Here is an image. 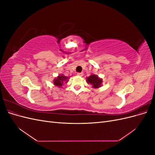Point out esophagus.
Masks as SVG:
<instances>
[{
  "label": "esophagus",
  "mask_w": 155,
  "mask_h": 155,
  "mask_svg": "<svg viewBox=\"0 0 155 155\" xmlns=\"http://www.w3.org/2000/svg\"><path fill=\"white\" fill-rule=\"evenodd\" d=\"M77 76H83V74L82 72H81V73H78V74H77Z\"/></svg>",
  "instance_id": "34e87169"
}]
</instances>
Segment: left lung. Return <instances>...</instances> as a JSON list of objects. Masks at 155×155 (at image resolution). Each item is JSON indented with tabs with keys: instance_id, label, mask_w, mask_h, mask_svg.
<instances>
[{
	"instance_id": "obj_1",
	"label": "left lung",
	"mask_w": 155,
	"mask_h": 155,
	"mask_svg": "<svg viewBox=\"0 0 155 155\" xmlns=\"http://www.w3.org/2000/svg\"><path fill=\"white\" fill-rule=\"evenodd\" d=\"M87 83L91 84L92 85V88H98L102 86L103 80L102 79L98 77V76L96 74H91L90 76L87 78Z\"/></svg>"
}]
</instances>
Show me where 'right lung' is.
<instances>
[{
	"instance_id": "right-lung-1",
	"label": "right lung",
	"mask_w": 155,
	"mask_h": 155,
	"mask_svg": "<svg viewBox=\"0 0 155 155\" xmlns=\"http://www.w3.org/2000/svg\"><path fill=\"white\" fill-rule=\"evenodd\" d=\"M68 77L64 76L63 74H60L59 76L54 79V85L58 87H62L64 83H67L68 81Z\"/></svg>"
}]
</instances>
